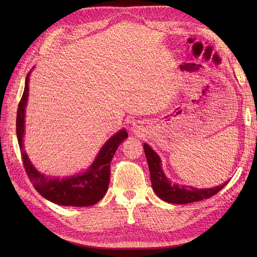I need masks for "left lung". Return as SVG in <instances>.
<instances>
[{
    "mask_svg": "<svg viewBox=\"0 0 257 257\" xmlns=\"http://www.w3.org/2000/svg\"><path fill=\"white\" fill-rule=\"evenodd\" d=\"M144 150L147 157L148 166H149L150 170V177L153 190L160 199L169 202V203L186 204L192 203V202L208 199L219 193L228 182L227 181L219 186H214L211 188H203V190L193 186L172 183L166 177L163 169H161L159 156L147 144H144Z\"/></svg>",
    "mask_w": 257,
    "mask_h": 257,
    "instance_id": "left-lung-1",
    "label": "left lung"
}]
</instances>
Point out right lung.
<instances>
[{
	"mask_svg": "<svg viewBox=\"0 0 257 257\" xmlns=\"http://www.w3.org/2000/svg\"><path fill=\"white\" fill-rule=\"evenodd\" d=\"M25 81V89L19 103L17 114V136L25 171L35 190L49 201L64 206H90L99 202L107 192L110 179V163L118 145L128 138L126 130H120L103 146L91 167L82 175L71 178H50L40 174L27 156L23 147L25 133V108L28 100V81Z\"/></svg>",
	"mask_w": 257,
	"mask_h": 257,
	"instance_id": "1",
	"label": "right lung"
}]
</instances>
